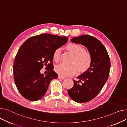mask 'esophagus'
Segmentation results:
<instances>
[{
	"label": "esophagus",
	"instance_id": "1",
	"mask_svg": "<svg viewBox=\"0 0 127 127\" xmlns=\"http://www.w3.org/2000/svg\"><path fill=\"white\" fill-rule=\"evenodd\" d=\"M58 78H59V79H65V77L63 76L60 75H59L58 76Z\"/></svg>",
	"mask_w": 127,
	"mask_h": 127
}]
</instances>
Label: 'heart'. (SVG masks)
<instances>
[{
  "label": "heart",
  "instance_id": "1",
  "mask_svg": "<svg viewBox=\"0 0 127 127\" xmlns=\"http://www.w3.org/2000/svg\"><path fill=\"white\" fill-rule=\"evenodd\" d=\"M66 48L73 54L70 64L61 63L55 67V71L63 76H71L75 74L77 69L80 72L87 71L90 68L92 63L91 54L78 44L70 42L66 46ZM62 50L56 49L53 53V61L56 63L59 61Z\"/></svg>",
  "mask_w": 127,
  "mask_h": 127
}]
</instances>
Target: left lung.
Here are the masks:
<instances>
[{
	"mask_svg": "<svg viewBox=\"0 0 127 127\" xmlns=\"http://www.w3.org/2000/svg\"><path fill=\"white\" fill-rule=\"evenodd\" d=\"M71 41L87 48L92 56L89 70L73 80L74 86L68 90L71 98L80 103L90 101L98 95L107 81L110 69V60L106 48L95 37L89 35L74 37Z\"/></svg>",
	"mask_w": 127,
	"mask_h": 127,
	"instance_id": "8db88e82",
	"label": "left lung"
}]
</instances>
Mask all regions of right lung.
Listing matches in <instances>:
<instances>
[{"mask_svg": "<svg viewBox=\"0 0 127 127\" xmlns=\"http://www.w3.org/2000/svg\"><path fill=\"white\" fill-rule=\"evenodd\" d=\"M68 37L41 34L30 37L19 48L13 65L14 79L20 94L31 101L40 99L47 91L50 81L57 78L54 72L53 53L64 45ZM44 66L50 72H40Z\"/></svg>", "mask_w": 127, "mask_h": 127, "instance_id": "obj_1", "label": "right lung"}]
</instances>
